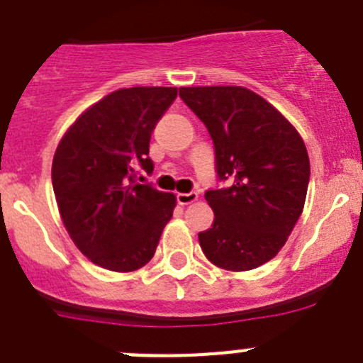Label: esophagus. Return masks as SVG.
Here are the masks:
<instances>
[{
    "label": "esophagus",
    "instance_id": "1",
    "mask_svg": "<svg viewBox=\"0 0 363 363\" xmlns=\"http://www.w3.org/2000/svg\"><path fill=\"white\" fill-rule=\"evenodd\" d=\"M199 199L197 191H189V193H177V202L181 206H188L191 202H195Z\"/></svg>",
    "mask_w": 363,
    "mask_h": 363
}]
</instances>
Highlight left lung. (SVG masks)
Segmentation results:
<instances>
[{
  "label": "left lung",
  "instance_id": "left-lung-1",
  "mask_svg": "<svg viewBox=\"0 0 363 363\" xmlns=\"http://www.w3.org/2000/svg\"><path fill=\"white\" fill-rule=\"evenodd\" d=\"M179 96L208 128L216 177L229 182L204 195L215 220L199 233L202 250L220 269H256L279 252L303 213L310 182L303 138L245 87H181Z\"/></svg>",
  "mask_w": 363,
  "mask_h": 363
}]
</instances>
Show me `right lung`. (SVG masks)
<instances>
[{
    "mask_svg": "<svg viewBox=\"0 0 363 363\" xmlns=\"http://www.w3.org/2000/svg\"><path fill=\"white\" fill-rule=\"evenodd\" d=\"M177 87H128L101 98L57 147L52 182L74 245L96 265L132 272L152 259L175 195L135 181L154 172L150 135Z\"/></svg>",
    "mask_w": 363,
    "mask_h": 363,
    "instance_id": "right-lung-1",
    "label": "right lung"
}]
</instances>
